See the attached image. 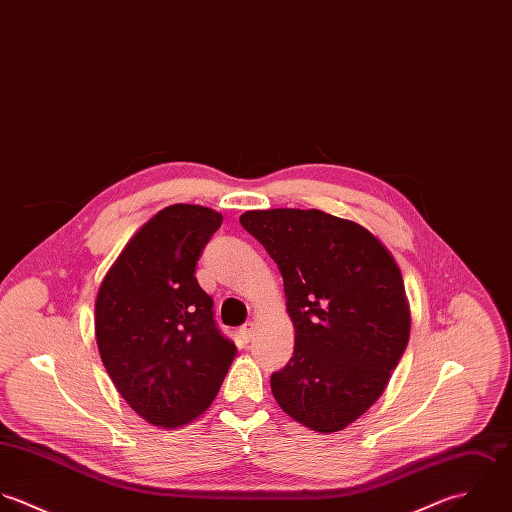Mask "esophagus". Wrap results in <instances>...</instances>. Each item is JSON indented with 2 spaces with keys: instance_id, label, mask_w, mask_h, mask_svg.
<instances>
[{
  "instance_id": "34e87169",
  "label": "esophagus",
  "mask_w": 512,
  "mask_h": 512,
  "mask_svg": "<svg viewBox=\"0 0 512 512\" xmlns=\"http://www.w3.org/2000/svg\"><path fill=\"white\" fill-rule=\"evenodd\" d=\"M254 334H256V324H254V322H248V324H244V326L240 328L242 340L250 341L254 338Z\"/></svg>"
}]
</instances>
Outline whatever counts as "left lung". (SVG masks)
<instances>
[{"instance_id": "obj_1", "label": "left lung", "mask_w": 512, "mask_h": 512, "mask_svg": "<svg viewBox=\"0 0 512 512\" xmlns=\"http://www.w3.org/2000/svg\"><path fill=\"white\" fill-rule=\"evenodd\" d=\"M240 224L278 264L296 330L272 393L306 427L341 431L381 397L407 347L401 272L369 230L316 208L250 210Z\"/></svg>"}]
</instances>
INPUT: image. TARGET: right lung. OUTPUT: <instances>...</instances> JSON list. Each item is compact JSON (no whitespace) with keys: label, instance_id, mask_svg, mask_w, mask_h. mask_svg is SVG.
<instances>
[{"label":"right lung","instance_id":"1","mask_svg":"<svg viewBox=\"0 0 512 512\" xmlns=\"http://www.w3.org/2000/svg\"><path fill=\"white\" fill-rule=\"evenodd\" d=\"M220 224L210 208L167 206L131 238L97 294L103 365L123 399L159 427L202 415L236 355L194 276Z\"/></svg>","mask_w":512,"mask_h":512}]
</instances>
